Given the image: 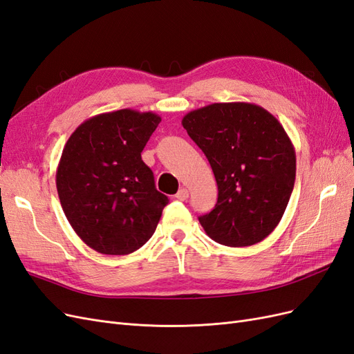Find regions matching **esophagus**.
<instances>
[{
  "mask_svg": "<svg viewBox=\"0 0 354 354\" xmlns=\"http://www.w3.org/2000/svg\"><path fill=\"white\" fill-rule=\"evenodd\" d=\"M176 198H177L178 201H186V199L189 198V190H187L186 187H181V189L177 192Z\"/></svg>",
  "mask_w": 354,
  "mask_h": 354,
  "instance_id": "esophagus-1",
  "label": "esophagus"
}]
</instances>
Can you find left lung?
Returning <instances> with one entry per match:
<instances>
[{
	"label": "left lung",
	"mask_w": 354,
	"mask_h": 354,
	"mask_svg": "<svg viewBox=\"0 0 354 354\" xmlns=\"http://www.w3.org/2000/svg\"><path fill=\"white\" fill-rule=\"evenodd\" d=\"M181 124L209 160L216 207L199 223L226 246L261 242L279 224L295 181V149L282 124L254 103H212Z\"/></svg>",
	"instance_id": "obj_1"
}]
</instances>
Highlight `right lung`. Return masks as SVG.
Returning <instances> with one entry per match:
<instances>
[{"instance_id":"add662e5","label":"right lung","mask_w":354,"mask_h":354,"mask_svg":"<svg viewBox=\"0 0 354 354\" xmlns=\"http://www.w3.org/2000/svg\"><path fill=\"white\" fill-rule=\"evenodd\" d=\"M159 122L153 112L100 113L84 121L63 147L59 199L75 233L94 251L127 255L153 234L168 198L156 190L142 151Z\"/></svg>"}]
</instances>
